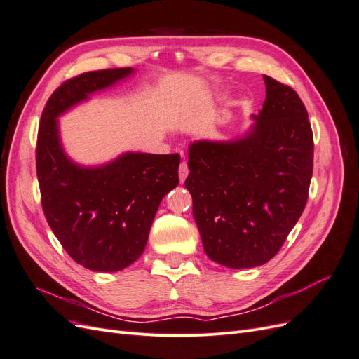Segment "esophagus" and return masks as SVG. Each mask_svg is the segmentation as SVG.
I'll return each mask as SVG.
<instances>
[{"instance_id":"34e87169","label":"esophagus","mask_w":359,"mask_h":359,"mask_svg":"<svg viewBox=\"0 0 359 359\" xmlns=\"http://www.w3.org/2000/svg\"><path fill=\"white\" fill-rule=\"evenodd\" d=\"M178 173H180V181H181V182L186 181V178H187V175H189V168H187V165H186V163H184V161L180 165Z\"/></svg>"}]
</instances>
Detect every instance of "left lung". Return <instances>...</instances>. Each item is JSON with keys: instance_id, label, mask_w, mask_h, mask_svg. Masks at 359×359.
<instances>
[{"instance_id": "left-lung-1", "label": "left lung", "mask_w": 359, "mask_h": 359, "mask_svg": "<svg viewBox=\"0 0 359 359\" xmlns=\"http://www.w3.org/2000/svg\"><path fill=\"white\" fill-rule=\"evenodd\" d=\"M266 99L241 136L194 140L186 189L206 256L227 268L273 259L306 208L313 133L290 86L264 74Z\"/></svg>"}]
</instances>
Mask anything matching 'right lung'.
<instances>
[{
	"instance_id": "right-lung-1",
	"label": "right lung",
	"mask_w": 359,
	"mask_h": 359,
	"mask_svg": "<svg viewBox=\"0 0 359 359\" xmlns=\"http://www.w3.org/2000/svg\"><path fill=\"white\" fill-rule=\"evenodd\" d=\"M135 72H88L64 82L39 127L37 178L46 220L74 262L97 273H116L144 253L161 199L180 182L181 157L127 151L85 166L64 149L58 118Z\"/></svg>"
}]
</instances>
